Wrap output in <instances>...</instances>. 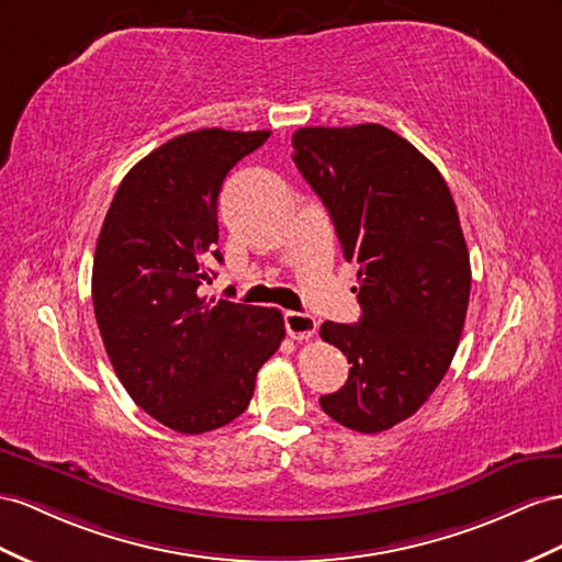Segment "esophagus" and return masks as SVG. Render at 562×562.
Masks as SVG:
<instances>
[{"label": "esophagus", "mask_w": 562, "mask_h": 562, "mask_svg": "<svg viewBox=\"0 0 562 562\" xmlns=\"http://www.w3.org/2000/svg\"><path fill=\"white\" fill-rule=\"evenodd\" d=\"M284 327H286V335H290L292 339L304 341V339L315 335V329H318V321H315L311 313L286 311L284 313Z\"/></svg>", "instance_id": "esophagus-1"}]
</instances>
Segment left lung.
<instances>
[{
  "label": "left lung",
  "mask_w": 562,
  "mask_h": 562,
  "mask_svg": "<svg viewBox=\"0 0 562 562\" xmlns=\"http://www.w3.org/2000/svg\"><path fill=\"white\" fill-rule=\"evenodd\" d=\"M292 149L358 268L363 311L353 325L321 327L351 363L321 408L375 435L411 418L453 361L472 282L463 229L437 166L390 127H301Z\"/></svg>",
  "instance_id": "1"
}]
</instances>
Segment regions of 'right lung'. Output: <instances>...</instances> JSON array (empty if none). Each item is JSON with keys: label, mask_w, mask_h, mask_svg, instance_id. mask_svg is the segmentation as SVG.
<instances>
[{"label": "right lung", "mask_w": 562, "mask_h": 562, "mask_svg": "<svg viewBox=\"0 0 562 562\" xmlns=\"http://www.w3.org/2000/svg\"><path fill=\"white\" fill-rule=\"evenodd\" d=\"M268 137L204 127L168 139L123 178L97 239L92 301L109 361L135 404L182 435L239 418L284 339L278 308L199 296L209 263H223V180Z\"/></svg>", "instance_id": "obj_1"}]
</instances>
